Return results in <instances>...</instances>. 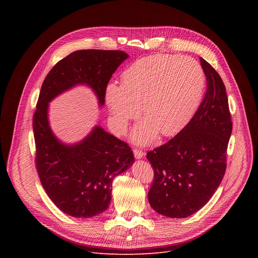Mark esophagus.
Instances as JSON below:
<instances>
[{
  "label": "esophagus",
  "instance_id": "esophagus-1",
  "mask_svg": "<svg viewBox=\"0 0 258 258\" xmlns=\"http://www.w3.org/2000/svg\"><path fill=\"white\" fill-rule=\"evenodd\" d=\"M134 155L136 159H141L144 157V153L140 150H134Z\"/></svg>",
  "mask_w": 258,
  "mask_h": 258
}]
</instances>
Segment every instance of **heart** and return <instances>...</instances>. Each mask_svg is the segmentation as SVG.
<instances>
[{
  "label": "heart",
  "instance_id": "obj_1",
  "mask_svg": "<svg viewBox=\"0 0 258 258\" xmlns=\"http://www.w3.org/2000/svg\"><path fill=\"white\" fill-rule=\"evenodd\" d=\"M204 88V71L191 57L161 54L141 58L122 75V86L110 83L105 88L111 123L117 133H124L140 105L144 119L132 138L138 144L151 143L157 132L168 136L186 124Z\"/></svg>",
  "mask_w": 258,
  "mask_h": 258
}]
</instances>
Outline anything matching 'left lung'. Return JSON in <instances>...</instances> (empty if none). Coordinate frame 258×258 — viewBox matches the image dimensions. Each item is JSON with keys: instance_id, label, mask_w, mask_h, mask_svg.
<instances>
[{"instance_id": "obj_1", "label": "left lung", "mask_w": 258, "mask_h": 258, "mask_svg": "<svg viewBox=\"0 0 258 258\" xmlns=\"http://www.w3.org/2000/svg\"><path fill=\"white\" fill-rule=\"evenodd\" d=\"M200 60L207 91L198 111L178 135L146 155L154 169L148 202L168 218H187L204 207L227 167L232 121L226 88L213 67Z\"/></svg>"}]
</instances>
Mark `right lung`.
Returning <instances> with one entry per match:
<instances>
[{
	"label": "right lung",
	"mask_w": 258,
	"mask_h": 258,
	"mask_svg": "<svg viewBox=\"0 0 258 258\" xmlns=\"http://www.w3.org/2000/svg\"><path fill=\"white\" fill-rule=\"evenodd\" d=\"M128 57L119 50H79L59 60L46 76L33 114L35 166L45 191L62 212L89 219L108 208L112 182L134 162L126 142L95 126L83 141L66 145L48 122V103L76 85H87L104 104L105 88Z\"/></svg>",
	"instance_id": "add662e5"
}]
</instances>
